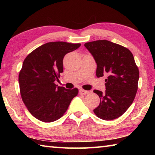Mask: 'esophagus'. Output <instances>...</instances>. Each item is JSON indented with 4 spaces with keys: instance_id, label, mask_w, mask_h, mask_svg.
Segmentation results:
<instances>
[{
    "instance_id": "esophagus-1",
    "label": "esophagus",
    "mask_w": 155,
    "mask_h": 155,
    "mask_svg": "<svg viewBox=\"0 0 155 155\" xmlns=\"http://www.w3.org/2000/svg\"><path fill=\"white\" fill-rule=\"evenodd\" d=\"M89 93H90V91H86V90H84L83 89H80L79 90V94H87Z\"/></svg>"
}]
</instances>
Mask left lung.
<instances>
[{
    "instance_id": "1",
    "label": "left lung",
    "mask_w": 155,
    "mask_h": 155,
    "mask_svg": "<svg viewBox=\"0 0 155 155\" xmlns=\"http://www.w3.org/2000/svg\"><path fill=\"white\" fill-rule=\"evenodd\" d=\"M84 46L96 63V77H107L105 91L94 90L101 99L94 114L104 120L117 118L131 105L137 91L140 74L132 52L108 40L90 41Z\"/></svg>"
}]
</instances>
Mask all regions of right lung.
Here are the masks:
<instances>
[{
	"label": "right lung",
	"instance_id": "1",
	"mask_svg": "<svg viewBox=\"0 0 155 155\" xmlns=\"http://www.w3.org/2000/svg\"><path fill=\"white\" fill-rule=\"evenodd\" d=\"M81 44L54 41L44 44L31 52L23 62L19 74L21 97L31 115L44 122L63 116L78 90L54 84L64 71L63 59Z\"/></svg>",
	"mask_w": 155,
	"mask_h": 155
}]
</instances>
